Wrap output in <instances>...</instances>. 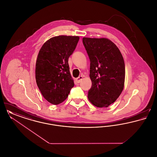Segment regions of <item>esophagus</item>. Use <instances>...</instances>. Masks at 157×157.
<instances>
[{
	"instance_id": "obj_1",
	"label": "esophagus",
	"mask_w": 157,
	"mask_h": 157,
	"mask_svg": "<svg viewBox=\"0 0 157 157\" xmlns=\"http://www.w3.org/2000/svg\"><path fill=\"white\" fill-rule=\"evenodd\" d=\"M82 78H83V76H82V75H81V76H79L78 78H77L76 79V81L77 83H79V82L81 81Z\"/></svg>"
}]
</instances>
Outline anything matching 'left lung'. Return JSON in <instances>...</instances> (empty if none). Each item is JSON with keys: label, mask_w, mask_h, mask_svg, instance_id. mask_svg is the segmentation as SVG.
Wrapping results in <instances>:
<instances>
[{"label": "left lung", "mask_w": 157, "mask_h": 157, "mask_svg": "<svg viewBox=\"0 0 157 157\" xmlns=\"http://www.w3.org/2000/svg\"><path fill=\"white\" fill-rule=\"evenodd\" d=\"M82 42L90 59L92 86L88 99L98 108L108 107L124 89V60L118 48L108 39L83 37Z\"/></svg>", "instance_id": "obj_1"}]
</instances>
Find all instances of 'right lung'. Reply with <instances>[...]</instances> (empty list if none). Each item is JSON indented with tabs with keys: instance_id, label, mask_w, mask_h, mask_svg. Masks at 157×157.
<instances>
[{
	"instance_id": "obj_1",
	"label": "right lung",
	"mask_w": 157,
	"mask_h": 157,
	"mask_svg": "<svg viewBox=\"0 0 157 157\" xmlns=\"http://www.w3.org/2000/svg\"><path fill=\"white\" fill-rule=\"evenodd\" d=\"M79 36L60 35L48 40L37 55L35 78L37 86L46 101L53 105L63 102L74 82L68 59L75 51Z\"/></svg>"
}]
</instances>
